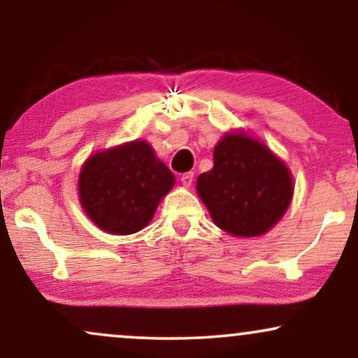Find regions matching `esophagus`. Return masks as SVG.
Masks as SVG:
<instances>
[{"label": "esophagus", "instance_id": "obj_1", "mask_svg": "<svg viewBox=\"0 0 358 358\" xmlns=\"http://www.w3.org/2000/svg\"><path fill=\"white\" fill-rule=\"evenodd\" d=\"M180 180H182V185H183V187H192V183H193V173H183L182 175V178H180Z\"/></svg>", "mask_w": 358, "mask_h": 358}]
</instances>
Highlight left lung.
I'll list each match as a JSON object with an SVG mask.
<instances>
[{"label":"left lung","instance_id":"8db88e82","mask_svg":"<svg viewBox=\"0 0 358 358\" xmlns=\"http://www.w3.org/2000/svg\"><path fill=\"white\" fill-rule=\"evenodd\" d=\"M293 192L286 163L244 129L220 138L213 168L196 180V193L213 224L244 239L271 231L286 213Z\"/></svg>","mask_w":358,"mask_h":358}]
</instances>
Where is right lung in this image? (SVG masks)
<instances>
[{"mask_svg": "<svg viewBox=\"0 0 358 358\" xmlns=\"http://www.w3.org/2000/svg\"><path fill=\"white\" fill-rule=\"evenodd\" d=\"M175 175L145 139L96 151L79 173V200L101 231L129 236L150 224Z\"/></svg>", "mask_w": 358, "mask_h": 358, "instance_id": "right-lung-1", "label": "right lung"}]
</instances>
